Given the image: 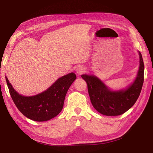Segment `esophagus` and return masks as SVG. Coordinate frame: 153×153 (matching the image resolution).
Listing matches in <instances>:
<instances>
[{"instance_id": "esophagus-1", "label": "esophagus", "mask_w": 153, "mask_h": 153, "mask_svg": "<svg viewBox=\"0 0 153 153\" xmlns=\"http://www.w3.org/2000/svg\"><path fill=\"white\" fill-rule=\"evenodd\" d=\"M76 71L78 74H79V75H81V74L84 73L85 72V69L82 67V66H78L76 68Z\"/></svg>"}]
</instances>
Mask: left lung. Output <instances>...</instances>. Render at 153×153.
Instances as JSON below:
<instances>
[{"instance_id":"8db88e82","label":"left lung","mask_w":153,"mask_h":153,"mask_svg":"<svg viewBox=\"0 0 153 153\" xmlns=\"http://www.w3.org/2000/svg\"><path fill=\"white\" fill-rule=\"evenodd\" d=\"M139 55L140 66L137 76L133 84L124 91H111L96 76H81L87 83L91 103L98 112L108 116L119 115L126 112L135 103L144 80V64L140 52Z\"/></svg>"}]
</instances>
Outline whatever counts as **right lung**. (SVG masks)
Returning a JSON list of instances; mask_svg holds the SVG:
<instances>
[{"mask_svg": "<svg viewBox=\"0 0 153 153\" xmlns=\"http://www.w3.org/2000/svg\"><path fill=\"white\" fill-rule=\"evenodd\" d=\"M76 78L75 73L64 75L48 89L33 96H23L13 89L6 76L10 94L18 109L25 117L34 121H46L61 112L67 92Z\"/></svg>", "mask_w": 153, "mask_h": 153, "instance_id": "obj_1", "label": "right lung"}]
</instances>
